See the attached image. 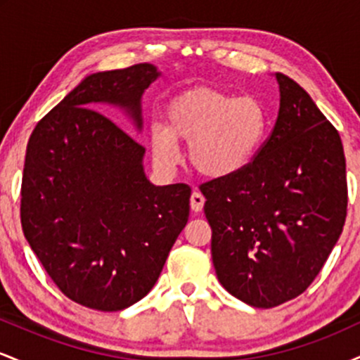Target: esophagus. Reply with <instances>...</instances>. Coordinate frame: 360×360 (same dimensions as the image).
<instances>
[{
    "mask_svg": "<svg viewBox=\"0 0 360 360\" xmlns=\"http://www.w3.org/2000/svg\"><path fill=\"white\" fill-rule=\"evenodd\" d=\"M189 203H191L193 212H196V213L201 212V210H203V206H205V196L200 191H193Z\"/></svg>",
    "mask_w": 360,
    "mask_h": 360,
    "instance_id": "obj_1",
    "label": "esophagus"
}]
</instances>
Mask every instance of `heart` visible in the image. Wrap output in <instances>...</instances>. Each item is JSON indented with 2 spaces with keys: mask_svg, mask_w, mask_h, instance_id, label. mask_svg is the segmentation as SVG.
Instances as JSON below:
<instances>
[{
  "mask_svg": "<svg viewBox=\"0 0 360 360\" xmlns=\"http://www.w3.org/2000/svg\"><path fill=\"white\" fill-rule=\"evenodd\" d=\"M266 131L267 115L257 98L200 88L186 91L169 105L167 127L152 128V148L160 162L174 164L177 140H184L198 172L230 177L250 166Z\"/></svg>",
  "mask_w": 360,
  "mask_h": 360,
  "instance_id": "heart-1",
  "label": "heart"
}]
</instances>
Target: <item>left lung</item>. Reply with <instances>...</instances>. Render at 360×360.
Returning <instances> with one entry per match:
<instances>
[{"label": "left lung", "instance_id": "8db88e82", "mask_svg": "<svg viewBox=\"0 0 360 360\" xmlns=\"http://www.w3.org/2000/svg\"><path fill=\"white\" fill-rule=\"evenodd\" d=\"M276 79L278 120L250 166L200 186L218 281L255 308L307 291L340 237L349 198L337 128L298 82Z\"/></svg>", "mask_w": 360, "mask_h": 360}]
</instances>
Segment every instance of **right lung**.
Returning <instances> with one entry per match:
<instances>
[{"label": "right lung", "mask_w": 360, "mask_h": 360, "mask_svg": "<svg viewBox=\"0 0 360 360\" xmlns=\"http://www.w3.org/2000/svg\"><path fill=\"white\" fill-rule=\"evenodd\" d=\"M154 65L91 74L37 123L27 146L20 218L56 286L82 307L120 311L154 288L189 217L191 188L154 186L146 148L100 103L125 108L137 127Z\"/></svg>", "instance_id": "obj_1"}]
</instances>
